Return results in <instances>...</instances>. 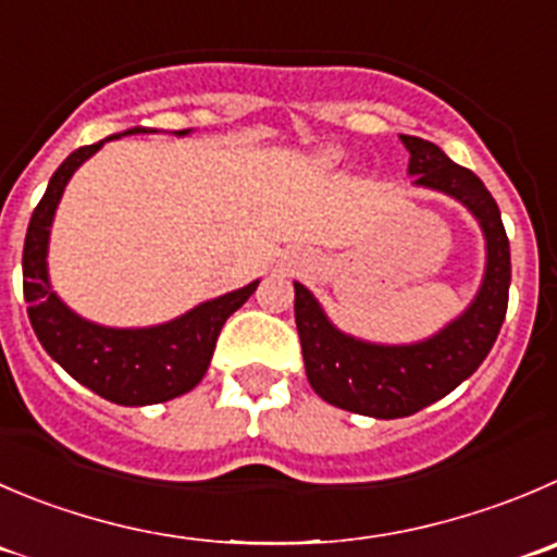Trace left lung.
Returning <instances> with one entry per match:
<instances>
[{
	"instance_id": "obj_1",
	"label": "left lung",
	"mask_w": 557,
	"mask_h": 557,
	"mask_svg": "<svg viewBox=\"0 0 557 557\" xmlns=\"http://www.w3.org/2000/svg\"><path fill=\"white\" fill-rule=\"evenodd\" d=\"M410 152L416 185L443 190L479 219L486 240V270L479 295L462 317L418 344H369L338 331L314 295L295 282V325L306 377L333 407L372 418H405L451 394L481 367L508 309L511 251L500 210L470 169L454 163L432 141L399 136Z\"/></svg>"
}]
</instances>
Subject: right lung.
I'll list each match as a JSON object with an SVG mask.
<instances>
[{
    "instance_id": "add662e5",
    "label": "right lung",
    "mask_w": 557,
    "mask_h": 557,
    "mask_svg": "<svg viewBox=\"0 0 557 557\" xmlns=\"http://www.w3.org/2000/svg\"><path fill=\"white\" fill-rule=\"evenodd\" d=\"M125 134H147V131L131 128ZM185 134L188 131H177V136ZM120 136L123 134L109 136V139H120ZM103 141L71 152L49 180L44 199L32 213L24 240V259H21L24 300L29 304L26 314L46 352L73 380L114 405H158V401L188 394L199 385L210 367L221 327L251 298L259 282L208 300L177 320L152 327L95 325L67 309L51 289L49 268H46L51 221H54L67 180L89 156L103 147Z\"/></svg>"
}]
</instances>
